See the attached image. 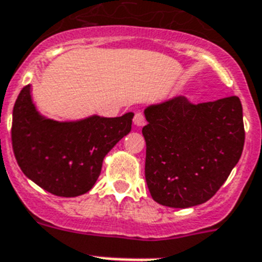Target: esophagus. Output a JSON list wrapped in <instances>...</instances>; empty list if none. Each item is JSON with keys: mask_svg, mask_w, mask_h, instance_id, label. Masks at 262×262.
Here are the masks:
<instances>
[{"mask_svg": "<svg viewBox=\"0 0 262 262\" xmlns=\"http://www.w3.org/2000/svg\"><path fill=\"white\" fill-rule=\"evenodd\" d=\"M144 122H146V119H144L143 113H136L135 116H134V124L138 127H142L144 124Z\"/></svg>", "mask_w": 262, "mask_h": 262, "instance_id": "34e87169", "label": "esophagus"}]
</instances>
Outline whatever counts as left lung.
Wrapping results in <instances>:
<instances>
[{
    "label": "left lung",
    "instance_id": "1",
    "mask_svg": "<svg viewBox=\"0 0 262 262\" xmlns=\"http://www.w3.org/2000/svg\"><path fill=\"white\" fill-rule=\"evenodd\" d=\"M146 182L159 204L189 208L208 201L243 154L238 97L191 103L176 97L144 110Z\"/></svg>",
    "mask_w": 262,
    "mask_h": 262
}]
</instances>
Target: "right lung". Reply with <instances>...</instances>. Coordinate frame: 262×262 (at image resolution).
Listing matches in <instances>:
<instances>
[{
  "mask_svg": "<svg viewBox=\"0 0 262 262\" xmlns=\"http://www.w3.org/2000/svg\"><path fill=\"white\" fill-rule=\"evenodd\" d=\"M133 113L57 122L38 113L25 86L13 108L12 144L19 168L45 191L75 198L93 188L110 149L131 131Z\"/></svg>",
  "mask_w": 262,
  "mask_h": 262,
  "instance_id": "right-lung-1",
  "label": "right lung"
}]
</instances>
